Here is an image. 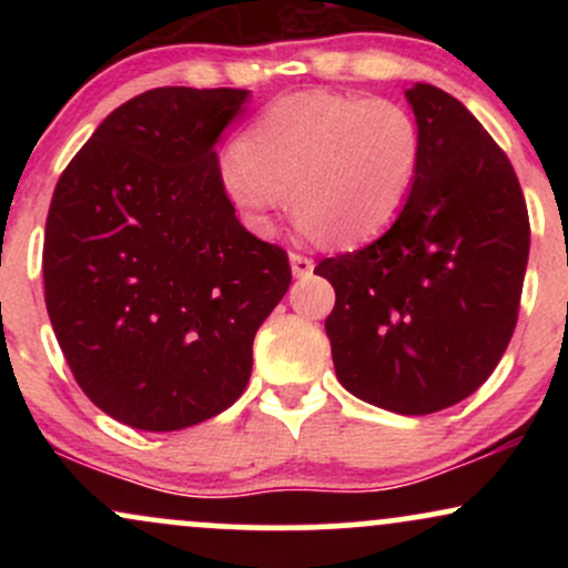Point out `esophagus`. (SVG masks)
I'll list each match as a JSON object with an SVG mask.
<instances>
[{
  "instance_id": "1",
  "label": "esophagus",
  "mask_w": 568,
  "mask_h": 568,
  "mask_svg": "<svg viewBox=\"0 0 568 568\" xmlns=\"http://www.w3.org/2000/svg\"><path fill=\"white\" fill-rule=\"evenodd\" d=\"M312 270H315V262H312V258L302 256V253H291L293 277H310Z\"/></svg>"
}]
</instances>
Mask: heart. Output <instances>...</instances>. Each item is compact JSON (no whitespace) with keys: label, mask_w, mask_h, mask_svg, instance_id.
Segmentation results:
<instances>
[{"label":"heart","mask_w":568,"mask_h":568,"mask_svg":"<svg viewBox=\"0 0 568 568\" xmlns=\"http://www.w3.org/2000/svg\"><path fill=\"white\" fill-rule=\"evenodd\" d=\"M422 133L387 98L306 90L277 98L221 158L219 179L237 219L258 237L291 205L310 237L355 247L395 224L414 192Z\"/></svg>","instance_id":"b5f03b06"}]
</instances>
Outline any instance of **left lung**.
I'll return each instance as SVG.
<instances>
[{"instance_id": "left-lung-1", "label": "left lung", "mask_w": 568, "mask_h": 568, "mask_svg": "<svg viewBox=\"0 0 568 568\" xmlns=\"http://www.w3.org/2000/svg\"><path fill=\"white\" fill-rule=\"evenodd\" d=\"M422 133L414 192L361 251L315 266L344 389L395 414H435L484 384L510 344L529 262V213L507 154L465 103L406 90Z\"/></svg>"}]
</instances>
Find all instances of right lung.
I'll use <instances>...</instances> for the list:
<instances>
[{
  "label": "right lung",
  "mask_w": 568,
  "mask_h": 568,
  "mask_svg": "<svg viewBox=\"0 0 568 568\" xmlns=\"http://www.w3.org/2000/svg\"><path fill=\"white\" fill-rule=\"evenodd\" d=\"M247 98L146 90L58 179L44 304L82 393L128 427L173 433L230 408L291 285L283 247L253 237L221 189L216 143Z\"/></svg>",
  "instance_id": "1"
}]
</instances>
